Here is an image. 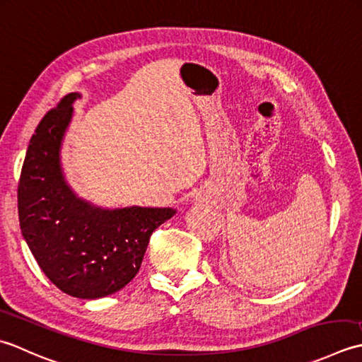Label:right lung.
Listing matches in <instances>:
<instances>
[{"label":"right lung","mask_w":362,"mask_h":362,"mask_svg":"<svg viewBox=\"0 0 362 362\" xmlns=\"http://www.w3.org/2000/svg\"><path fill=\"white\" fill-rule=\"evenodd\" d=\"M81 93L64 97L29 140L18 182L20 230L43 274L62 292L95 300L123 289L137 275L150 235L172 208L103 209L65 181L62 140Z\"/></svg>","instance_id":"add662e5"}]
</instances>
